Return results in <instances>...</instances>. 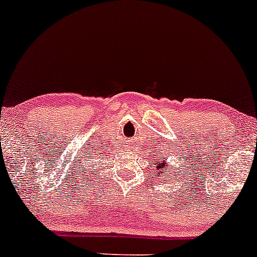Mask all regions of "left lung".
Instances as JSON below:
<instances>
[{"instance_id": "obj_1", "label": "left lung", "mask_w": 257, "mask_h": 257, "mask_svg": "<svg viewBox=\"0 0 257 257\" xmlns=\"http://www.w3.org/2000/svg\"><path fill=\"white\" fill-rule=\"evenodd\" d=\"M155 165H157V169H155L154 171H157L158 177H163L165 174L167 175V177H169V164H166L165 160L160 161V163H155Z\"/></svg>"}]
</instances>
